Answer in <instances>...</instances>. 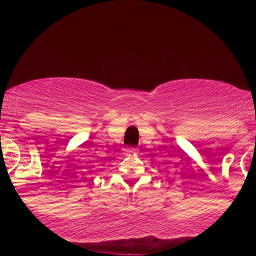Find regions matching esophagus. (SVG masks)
I'll return each mask as SVG.
<instances>
[{
    "mask_svg": "<svg viewBox=\"0 0 256 256\" xmlns=\"http://www.w3.org/2000/svg\"><path fill=\"white\" fill-rule=\"evenodd\" d=\"M138 148H134V147H130V148L126 150V154L128 156H135V154H138Z\"/></svg>",
    "mask_w": 256,
    "mask_h": 256,
    "instance_id": "obj_1",
    "label": "esophagus"
}]
</instances>
